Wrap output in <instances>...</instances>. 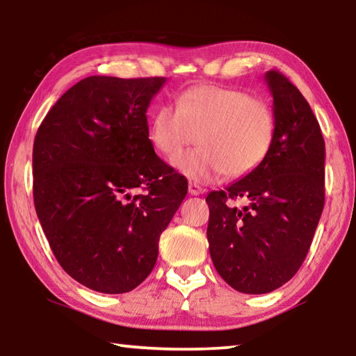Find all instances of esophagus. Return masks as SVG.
<instances>
[{
    "mask_svg": "<svg viewBox=\"0 0 356 356\" xmlns=\"http://www.w3.org/2000/svg\"><path fill=\"white\" fill-rule=\"evenodd\" d=\"M188 193L191 196H200V195H202L204 193V188L202 186H200L197 184H195V182H190L188 184Z\"/></svg>",
    "mask_w": 356,
    "mask_h": 356,
    "instance_id": "1",
    "label": "esophagus"
}]
</instances>
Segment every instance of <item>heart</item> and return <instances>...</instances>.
I'll use <instances>...</instances> for the list:
<instances>
[{"mask_svg": "<svg viewBox=\"0 0 356 356\" xmlns=\"http://www.w3.org/2000/svg\"><path fill=\"white\" fill-rule=\"evenodd\" d=\"M275 134V111L267 100L216 84L185 89L176 97V110L160 106L149 125L150 143L170 160L198 135L200 147L174 161L196 182L252 172L268 155Z\"/></svg>", "mask_w": 356, "mask_h": 356, "instance_id": "1", "label": "heart"}]
</instances>
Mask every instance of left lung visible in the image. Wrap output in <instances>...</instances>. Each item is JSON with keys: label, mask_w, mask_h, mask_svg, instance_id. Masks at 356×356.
Segmentation results:
<instances>
[{"label": "left lung", "mask_w": 356, "mask_h": 356, "mask_svg": "<svg viewBox=\"0 0 356 356\" xmlns=\"http://www.w3.org/2000/svg\"><path fill=\"white\" fill-rule=\"evenodd\" d=\"M265 81L276 134L254 171L206 197L207 240L216 272L243 293H268L303 264L325 204V141L306 99L278 70ZM242 197L243 208L229 200Z\"/></svg>", "instance_id": "obj_1"}]
</instances>
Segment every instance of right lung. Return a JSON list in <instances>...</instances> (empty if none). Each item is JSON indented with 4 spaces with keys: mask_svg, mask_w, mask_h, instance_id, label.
<instances>
[{
    "mask_svg": "<svg viewBox=\"0 0 356 356\" xmlns=\"http://www.w3.org/2000/svg\"><path fill=\"white\" fill-rule=\"evenodd\" d=\"M166 78L88 76L42 120L33 195L58 262L80 284L125 293L152 272L160 234L188 190L156 156L146 111ZM136 188L144 195L131 196Z\"/></svg>",
    "mask_w": 356,
    "mask_h": 356,
    "instance_id": "1",
    "label": "right lung"
}]
</instances>
